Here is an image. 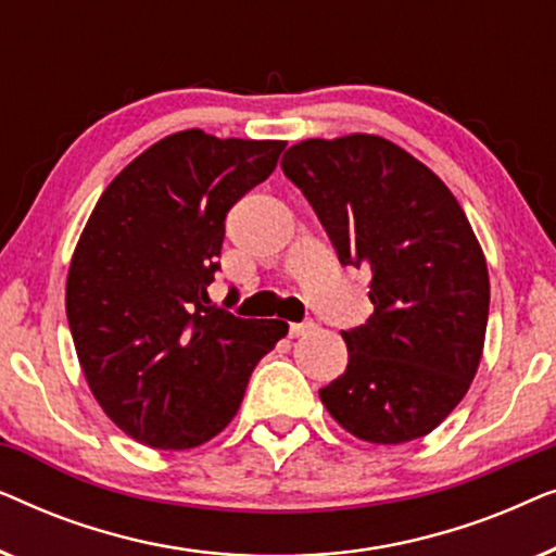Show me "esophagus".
Here are the masks:
<instances>
[{
	"label": "esophagus",
	"instance_id": "1",
	"mask_svg": "<svg viewBox=\"0 0 556 556\" xmlns=\"http://www.w3.org/2000/svg\"><path fill=\"white\" fill-rule=\"evenodd\" d=\"M314 321H303V324H291L288 326V337L295 339V337H303V333H308L311 329H314Z\"/></svg>",
	"mask_w": 556,
	"mask_h": 556
}]
</instances>
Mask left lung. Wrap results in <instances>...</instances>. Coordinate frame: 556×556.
<instances>
[{
    "label": "left lung",
    "mask_w": 556,
    "mask_h": 556,
    "mask_svg": "<svg viewBox=\"0 0 556 556\" xmlns=\"http://www.w3.org/2000/svg\"><path fill=\"white\" fill-rule=\"evenodd\" d=\"M280 169L339 261L371 276L375 314L341 331L346 371L318 397L364 443L428 435L466 397L483 356L489 265L466 212L435 172L375 134L306 139Z\"/></svg>",
    "instance_id": "obj_1"
}]
</instances>
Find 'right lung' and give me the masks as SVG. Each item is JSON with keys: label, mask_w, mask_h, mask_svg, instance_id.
I'll return each mask as SVG.
<instances>
[{"label": "right lung", "mask_w": 556, "mask_h": 556, "mask_svg": "<svg viewBox=\"0 0 556 556\" xmlns=\"http://www.w3.org/2000/svg\"><path fill=\"white\" fill-rule=\"evenodd\" d=\"M286 141L172 134L96 202L65 283L75 354L111 422L159 451H189L238 415L255 364L288 333L210 303L225 217L270 177Z\"/></svg>", "instance_id": "obj_1"}]
</instances>
